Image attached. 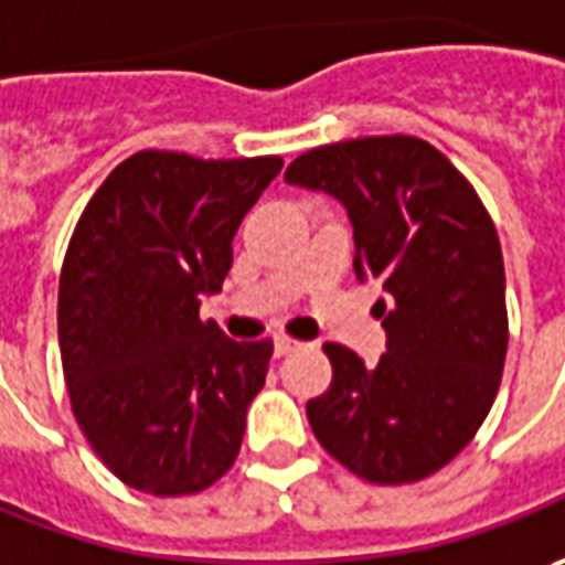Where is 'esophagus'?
<instances>
[{"instance_id":"obj_1","label":"esophagus","mask_w":565,"mask_h":565,"mask_svg":"<svg viewBox=\"0 0 565 565\" xmlns=\"http://www.w3.org/2000/svg\"><path fill=\"white\" fill-rule=\"evenodd\" d=\"M300 347V341H294V338H284V334H278L275 338V356H287V353H294Z\"/></svg>"}]
</instances>
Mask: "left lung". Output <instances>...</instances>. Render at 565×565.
<instances>
[{
  "instance_id": "8db88e82",
  "label": "left lung",
  "mask_w": 565,
  "mask_h": 565,
  "mask_svg": "<svg viewBox=\"0 0 565 565\" xmlns=\"http://www.w3.org/2000/svg\"><path fill=\"white\" fill-rule=\"evenodd\" d=\"M287 184L321 190L353 224V271L387 290L379 365L324 343L334 379L306 403L319 444L375 484L428 478L476 438L507 360V278L472 184L418 137L302 152Z\"/></svg>"
}]
</instances>
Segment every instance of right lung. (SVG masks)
<instances>
[{"mask_svg": "<svg viewBox=\"0 0 565 565\" xmlns=\"http://www.w3.org/2000/svg\"><path fill=\"white\" fill-rule=\"evenodd\" d=\"M278 156L193 159L143 149L93 193L58 281L68 397L96 457L156 497L196 494L234 466L271 341H231L200 302L281 171Z\"/></svg>", "mask_w": 565, "mask_h": 565, "instance_id": "right-lung-1", "label": "right lung"}]
</instances>
